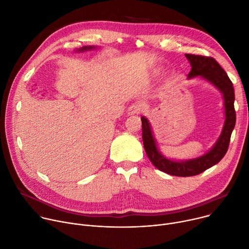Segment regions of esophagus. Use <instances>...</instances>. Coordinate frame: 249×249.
Here are the masks:
<instances>
[{
	"label": "esophagus",
	"mask_w": 249,
	"mask_h": 249,
	"mask_svg": "<svg viewBox=\"0 0 249 249\" xmlns=\"http://www.w3.org/2000/svg\"><path fill=\"white\" fill-rule=\"evenodd\" d=\"M143 110V105L140 103H135L132 104L129 108H128V114L130 115H134V114H138L141 111Z\"/></svg>",
	"instance_id": "34e87169"
}]
</instances>
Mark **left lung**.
Segmentation results:
<instances>
[{
	"label": "left lung",
	"instance_id": "obj_1",
	"mask_svg": "<svg viewBox=\"0 0 249 249\" xmlns=\"http://www.w3.org/2000/svg\"><path fill=\"white\" fill-rule=\"evenodd\" d=\"M186 57L192 66L188 78L191 79L198 76L201 79H205L216 87L222 94L225 119L220 136L209 152L200 157L195 158V159L176 161L169 159L159 151L149 120L145 116L141 117L143 131L142 138L146 154L150 161L158 170L178 177L196 176L216 165L228 152L231 136L236 120L233 84L227 72L213 57L187 53Z\"/></svg>",
	"mask_w": 249,
	"mask_h": 249
}]
</instances>
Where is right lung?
I'll return each instance as SVG.
<instances>
[{"label":"right lung","mask_w":249,"mask_h":249,"mask_svg":"<svg viewBox=\"0 0 249 249\" xmlns=\"http://www.w3.org/2000/svg\"><path fill=\"white\" fill-rule=\"evenodd\" d=\"M94 49H96V47H91V46H89V47H82V48H80L79 50H77V52H85V51H91V50H94Z\"/></svg>","instance_id":"add662e5"}]
</instances>
